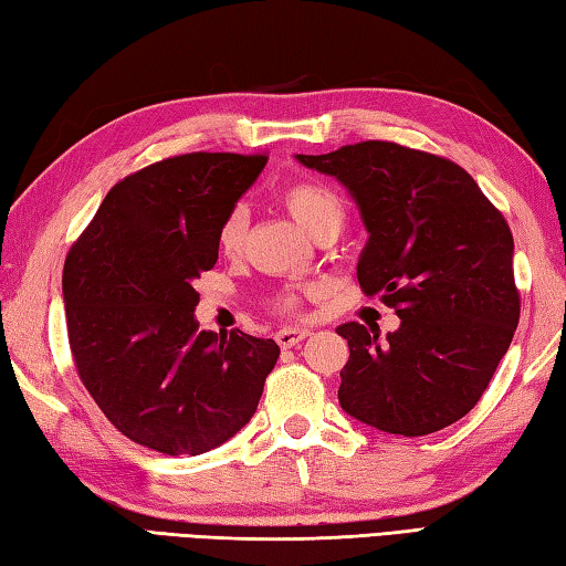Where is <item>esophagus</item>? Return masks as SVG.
Returning a JSON list of instances; mask_svg holds the SVG:
<instances>
[{
	"instance_id": "obj_1",
	"label": "esophagus",
	"mask_w": 566,
	"mask_h": 566,
	"mask_svg": "<svg viewBox=\"0 0 566 566\" xmlns=\"http://www.w3.org/2000/svg\"><path fill=\"white\" fill-rule=\"evenodd\" d=\"M308 335H311V331H306V328H282V331H276L274 338L282 347H294L296 343L308 338Z\"/></svg>"
}]
</instances>
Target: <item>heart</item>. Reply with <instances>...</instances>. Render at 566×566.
Masks as SVG:
<instances>
[{
  "label": "heart",
  "mask_w": 566,
  "mask_h": 566,
  "mask_svg": "<svg viewBox=\"0 0 566 566\" xmlns=\"http://www.w3.org/2000/svg\"><path fill=\"white\" fill-rule=\"evenodd\" d=\"M284 207L290 209L294 219L302 223L311 235L321 233L323 228L331 223L343 226L345 219V207L340 197L335 195L321 179H296L290 187L282 191ZM248 235V216L243 207H235L226 213V219L219 226V233H216V243H219L221 252L228 258L238 255L245 245ZM274 308L282 311V314H296L298 311V296L294 292H282L274 296Z\"/></svg>",
  "instance_id": "obj_1"
}]
</instances>
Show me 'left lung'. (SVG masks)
<instances>
[{
  "label": "left lung",
  "instance_id": "1",
  "mask_svg": "<svg viewBox=\"0 0 566 566\" xmlns=\"http://www.w3.org/2000/svg\"><path fill=\"white\" fill-rule=\"evenodd\" d=\"M296 158L350 189L369 231L359 286L401 318L387 340L355 321L335 328L350 347L340 406L406 438L452 426L482 399L521 318L506 219L464 167L399 143Z\"/></svg>",
  "mask_w": 566,
  "mask_h": 566
}]
</instances>
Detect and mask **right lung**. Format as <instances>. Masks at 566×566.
<instances>
[{
    "label": "right lung",
    "mask_w": 566,
    "mask_h": 566,
    "mask_svg": "<svg viewBox=\"0 0 566 566\" xmlns=\"http://www.w3.org/2000/svg\"><path fill=\"white\" fill-rule=\"evenodd\" d=\"M268 155L185 153L116 182L63 270L70 353L109 423L143 448L201 454L252 418L280 345L199 331L195 282Z\"/></svg>",
    "instance_id": "obj_1"
}]
</instances>
